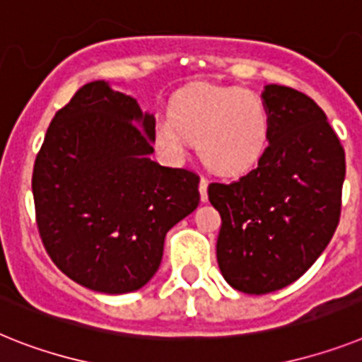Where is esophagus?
I'll list each match as a JSON object with an SVG mask.
<instances>
[{
  "instance_id": "34e87169",
  "label": "esophagus",
  "mask_w": 362,
  "mask_h": 362,
  "mask_svg": "<svg viewBox=\"0 0 362 362\" xmlns=\"http://www.w3.org/2000/svg\"><path fill=\"white\" fill-rule=\"evenodd\" d=\"M207 187L209 181L205 177L199 179V196H202V202H207Z\"/></svg>"
}]
</instances>
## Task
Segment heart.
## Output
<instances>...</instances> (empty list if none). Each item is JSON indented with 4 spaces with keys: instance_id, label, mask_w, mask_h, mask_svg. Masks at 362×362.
<instances>
[{
    "instance_id": "1",
    "label": "heart",
    "mask_w": 362,
    "mask_h": 362,
    "mask_svg": "<svg viewBox=\"0 0 362 362\" xmlns=\"http://www.w3.org/2000/svg\"><path fill=\"white\" fill-rule=\"evenodd\" d=\"M188 139L198 140V153L220 174H240L261 159L270 140V112L261 95L240 86L196 85L179 95L172 115L155 124V140L179 157Z\"/></svg>"
}]
</instances>
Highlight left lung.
<instances>
[{
  "mask_svg": "<svg viewBox=\"0 0 362 362\" xmlns=\"http://www.w3.org/2000/svg\"><path fill=\"white\" fill-rule=\"evenodd\" d=\"M270 140L255 168L231 183H211L220 216L218 267L244 294L294 283L329 244L340 218L344 148L309 95L268 85Z\"/></svg>",
  "mask_w": 362,
  "mask_h": 362,
  "instance_id": "8db88e82",
  "label": "left lung"
}]
</instances>
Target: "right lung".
<instances>
[{
  "instance_id": "1",
  "label": "right lung",
  "mask_w": 362,
  "mask_h": 362,
  "mask_svg": "<svg viewBox=\"0 0 362 362\" xmlns=\"http://www.w3.org/2000/svg\"><path fill=\"white\" fill-rule=\"evenodd\" d=\"M153 140V115L105 81L81 86L47 127L33 168L37 228L57 268L90 291L144 286L166 233L198 207L199 175L149 159Z\"/></svg>"
}]
</instances>
